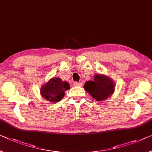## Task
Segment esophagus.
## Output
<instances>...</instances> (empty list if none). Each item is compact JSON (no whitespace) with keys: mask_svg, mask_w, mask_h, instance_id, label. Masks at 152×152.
I'll return each instance as SVG.
<instances>
[{"mask_svg":"<svg viewBox=\"0 0 152 152\" xmlns=\"http://www.w3.org/2000/svg\"><path fill=\"white\" fill-rule=\"evenodd\" d=\"M73 85L75 86H82V83H79V82H74Z\"/></svg>","mask_w":152,"mask_h":152,"instance_id":"34e87169","label":"esophagus"}]
</instances>
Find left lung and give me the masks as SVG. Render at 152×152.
<instances>
[{
  "mask_svg": "<svg viewBox=\"0 0 152 152\" xmlns=\"http://www.w3.org/2000/svg\"><path fill=\"white\" fill-rule=\"evenodd\" d=\"M84 89L97 101H102L113 94L115 83L112 79L104 75L96 74L94 80L84 84Z\"/></svg>",
  "mask_w": 152,
  "mask_h": 152,
  "instance_id": "left-lung-1",
  "label": "left lung"
}]
</instances>
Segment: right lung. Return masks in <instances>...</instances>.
<instances>
[{
  "label": "right lung",
  "instance_id": "obj_1",
  "mask_svg": "<svg viewBox=\"0 0 152 152\" xmlns=\"http://www.w3.org/2000/svg\"><path fill=\"white\" fill-rule=\"evenodd\" d=\"M70 89L69 83L59 77H53L41 88V94L49 101L58 102L64 96L65 91Z\"/></svg>",
  "mask_w": 152,
  "mask_h": 152
}]
</instances>
